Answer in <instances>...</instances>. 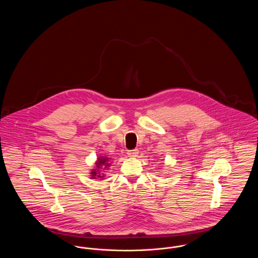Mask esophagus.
I'll return each instance as SVG.
<instances>
[{"label":"esophagus","mask_w":258,"mask_h":258,"mask_svg":"<svg viewBox=\"0 0 258 258\" xmlns=\"http://www.w3.org/2000/svg\"><path fill=\"white\" fill-rule=\"evenodd\" d=\"M138 153H139V152H138L137 149L130 150V151H127V156H128L130 158H135V157H137Z\"/></svg>","instance_id":"obj_1"}]
</instances>
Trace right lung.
Here are the masks:
<instances>
[{
  "instance_id": "add662e5",
  "label": "right lung",
  "mask_w": 258,
  "mask_h": 258,
  "mask_svg": "<svg viewBox=\"0 0 258 258\" xmlns=\"http://www.w3.org/2000/svg\"><path fill=\"white\" fill-rule=\"evenodd\" d=\"M109 158H106V157H98V161H97V168L94 169L93 171L91 172L92 174V177L93 179H95L96 177L98 178H102L103 177V174L102 173H98L100 172L101 169H105L109 166Z\"/></svg>"
}]
</instances>
